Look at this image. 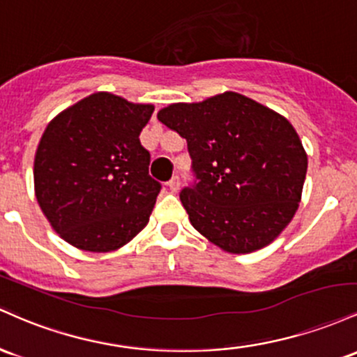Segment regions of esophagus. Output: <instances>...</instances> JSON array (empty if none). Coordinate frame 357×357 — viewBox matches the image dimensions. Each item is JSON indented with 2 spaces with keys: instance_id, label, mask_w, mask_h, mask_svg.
<instances>
[{
  "instance_id": "34e87169",
  "label": "esophagus",
  "mask_w": 357,
  "mask_h": 357,
  "mask_svg": "<svg viewBox=\"0 0 357 357\" xmlns=\"http://www.w3.org/2000/svg\"><path fill=\"white\" fill-rule=\"evenodd\" d=\"M168 189L172 192H177L180 189V178L178 175H175V177L170 178V182H168Z\"/></svg>"
}]
</instances>
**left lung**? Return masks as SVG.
I'll use <instances>...</instances> for the list:
<instances>
[{
  "label": "left lung",
  "mask_w": 357,
  "mask_h": 357,
  "mask_svg": "<svg viewBox=\"0 0 357 357\" xmlns=\"http://www.w3.org/2000/svg\"><path fill=\"white\" fill-rule=\"evenodd\" d=\"M158 121L187 139L199 183L180 192L190 224L232 255L273 243L302 199L307 153L285 116L238 94L175 102Z\"/></svg>",
  "instance_id": "left-lung-1"
}]
</instances>
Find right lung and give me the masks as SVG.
I'll use <instances>...</instances> for the list:
<instances>
[{
	"mask_svg": "<svg viewBox=\"0 0 357 357\" xmlns=\"http://www.w3.org/2000/svg\"><path fill=\"white\" fill-rule=\"evenodd\" d=\"M153 111V104L94 92L47 125L35 153V195L63 241L109 253L150 221L162 185L148 175L139 133Z\"/></svg>",
	"mask_w": 357,
	"mask_h": 357,
	"instance_id": "obj_1",
	"label": "right lung"
}]
</instances>
